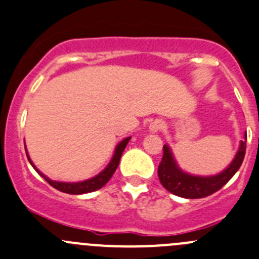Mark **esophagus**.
<instances>
[{
  "instance_id": "obj_1",
  "label": "esophagus",
  "mask_w": 259,
  "mask_h": 259,
  "mask_svg": "<svg viewBox=\"0 0 259 259\" xmlns=\"http://www.w3.org/2000/svg\"><path fill=\"white\" fill-rule=\"evenodd\" d=\"M163 127H164V124H163L162 120H154V121L149 125L150 132H153V133L159 132V130H162Z\"/></svg>"
}]
</instances>
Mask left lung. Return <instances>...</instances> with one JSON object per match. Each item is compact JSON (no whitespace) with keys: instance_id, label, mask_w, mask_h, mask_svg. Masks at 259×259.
Instances as JSON below:
<instances>
[{"instance_id":"obj_1","label":"left lung","mask_w":259,"mask_h":259,"mask_svg":"<svg viewBox=\"0 0 259 259\" xmlns=\"http://www.w3.org/2000/svg\"><path fill=\"white\" fill-rule=\"evenodd\" d=\"M245 142L240 143V148L232 164L218 176L197 177L182 172L176 164L173 155L167 145L163 147V157L158 165V177L163 187L176 196L185 199H202L219 191L229 182L242 165L245 155Z\"/></svg>"}]
</instances>
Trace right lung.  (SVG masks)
<instances>
[{
    "label": "right lung",
    "mask_w": 259,
    "mask_h": 259,
    "mask_svg": "<svg viewBox=\"0 0 259 259\" xmlns=\"http://www.w3.org/2000/svg\"><path fill=\"white\" fill-rule=\"evenodd\" d=\"M129 140H130V138H126V139H124L119 145H117L116 150H115V154H114V157H112L110 164L107 165V167L105 168V169L102 170L100 175H97L96 177L91 178V180H87V181H83V182H77V183L55 182V181L49 180V178L45 177L42 173H40L39 170L36 169V167H35V165L31 163V160H30L29 155L27 154L26 155H27V159H29V162L31 163L32 167L35 168V170H36L37 173H40V176H42V177L45 178V181H47L50 186H53V187L57 188V190L62 191V192L72 193V195H81V193H87V192H92V191L100 190V188L104 187V186L109 182V180L112 177V175H114L115 170H116L117 165H119L120 158H121L122 152H124L125 147H126V144L129 143Z\"/></svg>",
    "instance_id": "add662e5"
}]
</instances>
